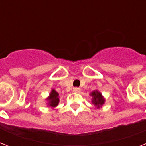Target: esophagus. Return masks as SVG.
<instances>
[{"mask_svg": "<svg viewBox=\"0 0 146 146\" xmlns=\"http://www.w3.org/2000/svg\"><path fill=\"white\" fill-rule=\"evenodd\" d=\"M73 91L75 92H79L80 91V89L78 87H74V89H73Z\"/></svg>", "mask_w": 146, "mask_h": 146, "instance_id": "esophagus-1", "label": "esophagus"}]
</instances>
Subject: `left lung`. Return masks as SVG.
<instances>
[{"mask_svg": "<svg viewBox=\"0 0 146 146\" xmlns=\"http://www.w3.org/2000/svg\"><path fill=\"white\" fill-rule=\"evenodd\" d=\"M91 96L93 97L92 98V103L96 105L98 108H99L100 106L102 105L104 103V98L102 96V94L100 93L98 91H94L91 93Z\"/></svg>", "mask_w": 146, "mask_h": 146, "instance_id": "1", "label": "left lung"}]
</instances>
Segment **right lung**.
Instances as JSON below:
<instances>
[{"label":"right lung","mask_w":146,"mask_h":146,"mask_svg":"<svg viewBox=\"0 0 146 146\" xmlns=\"http://www.w3.org/2000/svg\"><path fill=\"white\" fill-rule=\"evenodd\" d=\"M59 94L55 91V90H53L51 93L50 94V97L48 98V100L49 101V105L52 108H54L57 106L59 103V98H58Z\"/></svg>","instance_id":"right-lung-1"}]
</instances>
